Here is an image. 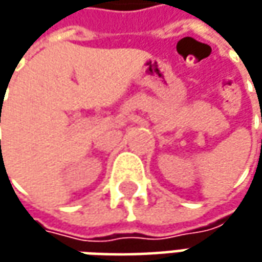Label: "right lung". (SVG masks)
I'll list each match as a JSON object with an SVG mask.
<instances>
[{"mask_svg":"<svg viewBox=\"0 0 262 262\" xmlns=\"http://www.w3.org/2000/svg\"><path fill=\"white\" fill-rule=\"evenodd\" d=\"M0 115H1V112H0ZM0 118H1V116H0ZM0 122H1V119H0Z\"/></svg>","mask_w":262,"mask_h":262,"instance_id":"1","label":"right lung"}]
</instances>
